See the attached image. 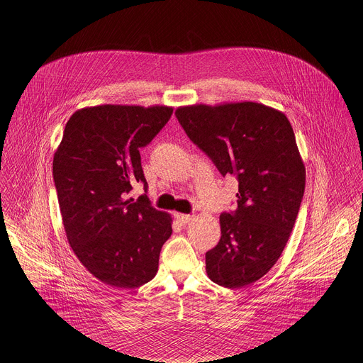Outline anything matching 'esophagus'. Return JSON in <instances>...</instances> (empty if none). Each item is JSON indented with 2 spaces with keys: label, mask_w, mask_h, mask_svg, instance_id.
Masks as SVG:
<instances>
[{
  "label": "esophagus",
  "mask_w": 363,
  "mask_h": 363,
  "mask_svg": "<svg viewBox=\"0 0 363 363\" xmlns=\"http://www.w3.org/2000/svg\"><path fill=\"white\" fill-rule=\"evenodd\" d=\"M176 218H177V220H179L182 225H186V223H189L194 216H193V215H189V213H177Z\"/></svg>",
  "instance_id": "1"
}]
</instances>
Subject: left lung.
Here are the masks:
<instances>
[{
  "mask_svg": "<svg viewBox=\"0 0 363 363\" xmlns=\"http://www.w3.org/2000/svg\"><path fill=\"white\" fill-rule=\"evenodd\" d=\"M174 114L220 174L239 182L238 208L219 216L220 240L206 255L208 277L229 289L250 285L281 257L303 199L306 169L292 125L256 102L180 106Z\"/></svg>",
  "mask_w": 363,
  "mask_h": 363,
  "instance_id": "1",
  "label": "left lung"
}]
</instances>
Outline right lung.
Returning <instances> with one entry per match:
<instances>
[{
    "mask_svg": "<svg viewBox=\"0 0 363 363\" xmlns=\"http://www.w3.org/2000/svg\"><path fill=\"white\" fill-rule=\"evenodd\" d=\"M170 106L102 104L77 110L52 159L68 243L82 265L113 288H138L157 272L172 215L147 196L128 199L147 180L140 148L169 121Z\"/></svg>",
    "mask_w": 363,
    "mask_h": 363,
    "instance_id": "1",
    "label": "right lung"
}]
</instances>
